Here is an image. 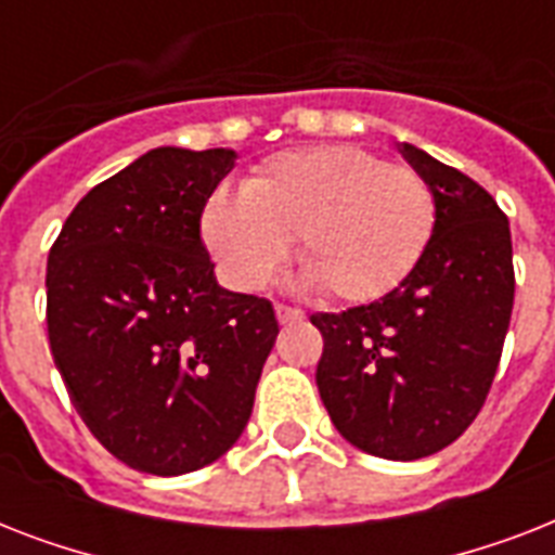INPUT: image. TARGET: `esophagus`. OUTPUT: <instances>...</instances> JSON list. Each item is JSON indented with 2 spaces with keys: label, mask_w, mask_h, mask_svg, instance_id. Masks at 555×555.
<instances>
[{
  "label": "esophagus",
  "mask_w": 555,
  "mask_h": 555,
  "mask_svg": "<svg viewBox=\"0 0 555 555\" xmlns=\"http://www.w3.org/2000/svg\"><path fill=\"white\" fill-rule=\"evenodd\" d=\"M305 313L299 308H287V305H276V320L279 325H287V322H299Z\"/></svg>",
  "instance_id": "34e87169"
}]
</instances>
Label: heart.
Returning <instances> with one entry per match:
<instances>
[{
	"instance_id": "heart-1",
	"label": "heart",
	"mask_w": 555,
	"mask_h": 555,
	"mask_svg": "<svg viewBox=\"0 0 555 555\" xmlns=\"http://www.w3.org/2000/svg\"><path fill=\"white\" fill-rule=\"evenodd\" d=\"M435 195L421 172L360 146L282 152L242 184L218 190L201 235L233 291H259L291 253L334 299L371 302L403 282L435 233Z\"/></svg>"
}]
</instances>
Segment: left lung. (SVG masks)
Masks as SVG:
<instances>
[{"label": "left lung", "mask_w": 555, "mask_h": 555, "mask_svg": "<svg viewBox=\"0 0 555 555\" xmlns=\"http://www.w3.org/2000/svg\"><path fill=\"white\" fill-rule=\"evenodd\" d=\"M400 152L435 195L429 247L391 294L311 322L325 339L317 386L339 435L369 455L417 461L481 412L516 273L509 221L490 192L412 143Z\"/></svg>", "instance_id": "obj_1"}]
</instances>
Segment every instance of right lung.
I'll return each instance as SVG.
<instances>
[{
  "label": "right lung",
  "mask_w": 555,
  "mask_h": 555,
  "mask_svg": "<svg viewBox=\"0 0 555 555\" xmlns=\"http://www.w3.org/2000/svg\"><path fill=\"white\" fill-rule=\"evenodd\" d=\"M233 150L158 146L98 184L48 253V343L74 409L132 469L184 475L242 438L279 322L216 282L201 212Z\"/></svg>",
  "instance_id": "obj_1"
}]
</instances>
